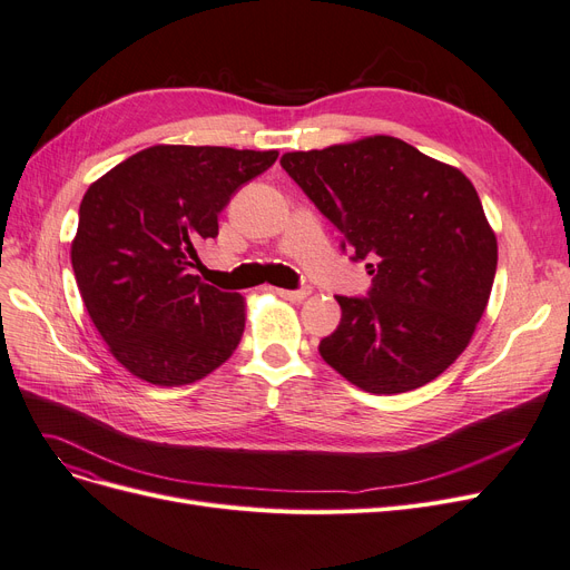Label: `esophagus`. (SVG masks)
<instances>
[{
	"label": "esophagus",
	"instance_id": "1",
	"mask_svg": "<svg viewBox=\"0 0 570 570\" xmlns=\"http://www.w3.org/2000/svg\"><path fill=\"white\" fill-rule=\"evenodd\" d=\"M275 293H277V295H282V298H286V301L301 303V301H305L307 295L312 293V288H309V286H305V288H298V291H288V288H275Z\"/></svg>",
	"mask_w": 570,
	"mask_h": 570
}]
</instances>
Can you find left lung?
I'll list each match as a JSON object with an SVG mask.
<instances>
[{"mask_svg": "<svg viewBox=\"0 0 570 570\" xmlns=\"http://www.w3.org/2000/svg\"><path fill=\"white\" fill-rule=\"evenodd\" d=\"M282 167L373 275L367 298L337 295L342 321L321 358L370 393L442 375L473 337L499 263L475 186L389 135L284 154Z\"/></svg>", "mask_w": 570, "mask_h": 570, "instance_id": "8db88e82", "label": "left lung"}]
</instances>
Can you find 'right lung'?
I'll list each match as a JSON object with an SVG mask.
<instances>
[{
	"label": "right lung",
	"mask_w": 570,
	"mask_h": 570,
	"mask_svg": "<svg viewBox=\"0 0 570 570\" xmlns=\"http://www.w3.org/2000/svg\"><path fill=\"white\" fill-rule=\"evenodd\" d=\"M277 151L158 144L90 184L79 207L71 267L114 358L144 382L181 386L226 363L246 303L190 275L197 246L218 235L233 193Z\"/></svg>",
	"instance_id": "1"
}]
</instances>
